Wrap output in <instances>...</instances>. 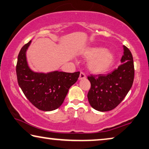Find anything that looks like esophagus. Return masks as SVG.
<instances>
[{"label":"esophagus","mask_w":149,"mask_h":149,"mask_svg":"<svg viewBox=\"0 0 149 149\" xmlns=\"http://www.w3.org/2000/svg\"><path fill=\"white\" fill-rule=\"evenodd\" d=\"M86 75L84 73L81 72L80 74H79V79H86Z\"/></svg>","instance_id":"1"}]
</instances>
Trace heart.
Returning a JSON list of instances; mask_svg holds the SVG:
<instances>
[{"label":"heart","instance_id":"1","mask_svg":"<svg viewBox=\"0 0 149 149\" xmlns=\"http://www.w3.org/2000/svg\"><path fill=\"white\" fill-rule=\"evenodd\" d=\"M82 56L90 59L88 68L96 74H104L112 68L115 61V56L112 52L103 47H89L81 53Z\"/></svg>","mask_w":149,"mask_h":149}]
</instances>
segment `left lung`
<instances>
[{
	"label": "left lung",
	"mask_w": 149,
	"mask_h": 149,
	"mask_svg": "<svg viewBox=\"0 0 149 149\" xmlns=\"http://www.w3.org/2000/svg\"><path fill=\"white\" fill-rule=\"evenodd\" d=\"M121 64L107 75H90L91 88L88 94L89 103L95 110L107 112L116 107L131 88L134 76V62L130 51L123 46Z\"/></svg>",
	"instance_id": "1"
}]
</instances>
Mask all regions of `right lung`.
Instances as JSON below:
<instances>
[{"mask_svg": "<svg viewBox=\"0 0 149 149\" xmlns=\"http://www.w3.org/2000/svg\"><path fill=\"white\" fill-rule=\"evenodd\" d=\"M31 41L25 44L18 55L16 72L18 84L33 105L39 110L52 111L60 107L69 89L77 81L79 72H35L29 67L26 52Z\"/></svg>", "mask_w": 149, "mask_h": 149, "instance_id": "right-lung-1", "label": "right lung"}]
</instances>
